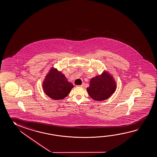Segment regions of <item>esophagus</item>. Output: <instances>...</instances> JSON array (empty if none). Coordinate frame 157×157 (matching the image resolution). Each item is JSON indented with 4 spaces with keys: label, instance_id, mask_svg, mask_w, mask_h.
Wrapping results in <instances>:
<instances>
[{
    "label": "esophagus",
    "instance_id": "obj_1",
    "mask_svg": "<svg viewBox=\"0 0 157 157\" xmlns=\"http://www.w3.org/2000/svg\"><path fill=\"white\" fill-rule=\"evenodd\" d=\"M85 86V85H84V83H82V85H80V86H77V87H84Z\"/></svg>",
    "mask_w": 157,
    "mask_h": 157
}]
</instances>
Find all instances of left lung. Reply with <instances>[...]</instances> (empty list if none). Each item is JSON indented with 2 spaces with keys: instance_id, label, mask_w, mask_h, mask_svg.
<instances>
[{
  "instance_id": "left-lung-1",
  "label": "left lung",
  "mask_w": 157,
  "mask_h": 157,
  "mask_svg": "<svg viewBox=\"0 0 157 157\" xmlns=\"http://www.w3.org/2000/svg\"><path fill=\"white\" fill-rule=\"evenodd\" d=\"M116 82L109 72L104 70L101 74L92 77L87 91L90 97L96 101L106 100L116 90Z\"/></svg>"
}]
</instances>
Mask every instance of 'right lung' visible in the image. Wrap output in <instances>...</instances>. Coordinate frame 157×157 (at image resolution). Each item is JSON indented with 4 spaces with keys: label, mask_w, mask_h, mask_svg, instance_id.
Segmentation results:
<instances>
[{
    "label": "right lung",
    "mask_w": 157,
    "mask_h": 157,
    "mask_svg": "<svg viewBox=\"0 0 157 157\" xmlns=\"http://www.w3.org/2000/svg\"><path fill=\"white\" fill-rule=\"evenodd\" d=\"M74 87L64 74L57 69L51 67L42 82V88L45 94L52 99H64Z\"/></svg>",
    "instance_id": "right-lung-1"
}]
</instances>
